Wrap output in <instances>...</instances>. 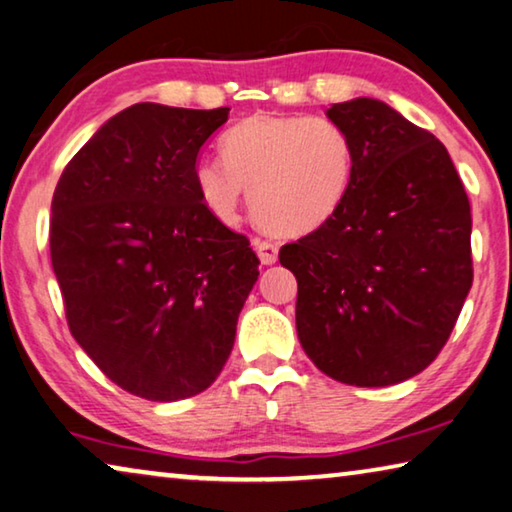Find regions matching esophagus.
Returning a JSON list of instances; mask_svg holds the SVG:
<instances>
[{"mask_svg":"<svg viewBox=\"0 0 512 512\" xmlns=\"http://www.w3.org/2000/svg\"><path fill=\"white\" fill-rule=\"evenodd\" d=\"M253 248L257 250L259 259H262V264H276L278 259V246L271 241H264V239H253Z\"/></svg>","mask_w":512,"mask_h":512,"instance_id":"obj_1","label":"esophagus"}]
</instances>
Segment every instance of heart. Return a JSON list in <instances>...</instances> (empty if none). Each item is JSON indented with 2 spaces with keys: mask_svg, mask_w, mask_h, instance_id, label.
<instances>
[{
  "mask_svg": "<svg viewBox=\"0 0 512 512\" xmlns=\"http://www.w3.org/2000/svg\"><path fill=\"white\" fill-rule=\"evenodd\" d=\"M220 151L223 163L204 160L195 170L202 200L230 218L246 190L257 223L276 234L319 230L352 188V137L324 117L250 114L225 133Z\"/></svg>",
  "mask_w": 512,
  "mask_h": 512,
  "instance_id": "heart-1",
  "label": "heart"
}]
</instances>
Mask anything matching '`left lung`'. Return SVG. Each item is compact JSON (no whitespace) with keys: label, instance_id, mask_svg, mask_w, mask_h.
<instances>
[{"label":"left lung","instance_id":"obj_1","mask_svg":"<svg viewBox=\"0 0 512 512\" xmlns=\"http://www.w3.org/2000/svg\"><path fill=\"white\" fill-rule=\"evenodd\" d=\"M354 144L340 211L280 248L296 333L324 375L391 386L444 349L471 282V207L444 144L375 98L335 103Z\"/></svg>","mask_w":512,"mask_h":512}]
</instances>
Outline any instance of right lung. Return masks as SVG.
Wrapping results in <instances>:
<instances>
[{"label":"right lung","instance_id":"obj_1","mask_svg":"<svg viewBox=\"0 0 512 512\" xmlns=\"http://www.w3.org/2000/svg\"><path fill=\"white\" fill-rule=\"evenodd\" d=\"M227 114L131 105L71 158L52 195L50 257L68 329L137 398L209 388L259 276L250 241L213 216L195 183Z\"/></svg>","mask_w":512,"mask_h":512}]
</instances>
